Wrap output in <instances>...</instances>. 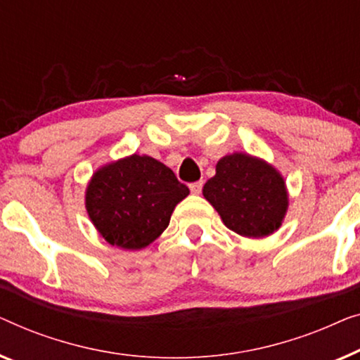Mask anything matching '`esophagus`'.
Returning <instances> with one entry per match:
<instances>
[{
    "instance_id": "1",
    "label": "esophagus",
    "mask_w": 360,
    "mask_h": 360,
    "mask_svg": "<svg viewBox=\"0 0 360 360\" xmlns=\"http://www.w3.org/2000/svg\"><path fill=\"white\" fill-rule=\"evenodd\" d=\"M202 186H204V181H195V182H192V184H189V189L192 194H200Z\"/></svg>"
}]
</instances>
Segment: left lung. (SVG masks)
I'll use <instances>...</instances> for the list:
<instances>
[{"mask_svg": "<svg viewBox=\"0 0 360 360\" xmlns=\"http://www.w3.org/2000/svg\"><path fill=\"white\" fill-rule=\"evenodd\" d=\"M204 197L224 224L238 235L261 238L274 233L287 212L282 176L266 161L233 153L217 163V173L204 186Z\"/></svg>", "mask_w": 360, "mask_h": 360, "instance_id": "1", "label": "left lung"}]
</instances>
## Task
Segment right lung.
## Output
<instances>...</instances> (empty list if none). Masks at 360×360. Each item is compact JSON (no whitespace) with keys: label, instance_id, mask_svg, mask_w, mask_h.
Masks as SVG:
<instances>
[{"label":"right lung","instance_id":"1","mask_svg":"<svg viewBox=\"0 0 360 360\" xmlns=\"http://www.w3.org/2000/svg\"><path fill=\"white\" fill-rule=\"evenodd\" d=\"M189 194L168 166L131 155L96 171L86 189V210L112 246L141 250L169 225L174 207Z\"/></svg>","mask_w":360,"mask_h":360}]
</instances>
